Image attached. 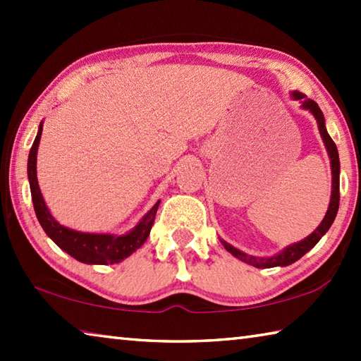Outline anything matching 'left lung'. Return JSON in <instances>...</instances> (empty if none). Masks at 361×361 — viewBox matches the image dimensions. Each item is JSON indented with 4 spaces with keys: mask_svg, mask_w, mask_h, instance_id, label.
Wrapping results in <instances>:
<instances>
[{
    "mask_svg": "<svg viewBox=\"0 0 361 361\" xmlns=\"http://www.w3.org/2000/svg\"><path fill=\"white\" fill-rule=\"evenodd\" d=\"M293 99L295 100H301L302 103V108L304 109H309L310 113L314 114V118L317 119V124H319V130H320V135L323 138V143L326 146V151H328V156H329V161H331V173H333V186H331V199H329V207L326 210V215L323 218V221L319 224V228H317L312 234L305 237L304 240L298 242V243H293V245L286 247L283 252H280L276 256H271V258H259V256H252V255H247L240 252V250H237L235 247L229 245L228 242L221 240V243L224 245V248L228 250V252L235 256L237 259H240L243 262H247V264L253 266V267H258V269H269V267H277V266H288L293 264V262L298 261L299 258H302V256L309 252V250H312L319 240L322 239L323 235L326 234V231L331 228V224L334 221L336 215H338V209H339V154H338V148H336L334 142L331 140V137L328 135L326 132V127H325V118H323V113L322 109L319 108V105L314 100L310 99H305V95L301 92H293Z\"/></svg>",
    "mask_w": 361,
    "mask_h": 361,
    "instance_id": "obj_1",
    "label": "left lung"
}]
</instances>
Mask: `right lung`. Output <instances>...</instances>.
<instances>
[{
  "instance_id": "right-lung-1",
  "label": "right lung",
  "mask_w": 361,
  "mask_h": 361,
  "mask_svg": "<svg viewBox=\"0 0 361 361\" xmlns=\"http://www.w3.org/2000/svg\"><path fill=\"white\" fill-rule=\"evenodd\" d=\"M41 133L42 122L39 124L38 135H36L28 154V181L36 218H38V221L46 234L63 252H66L78 261L85 262V264H114V262H121L133 252H137L146 242V239H148L161 200H157L152 205V209L140 219V223L135 228L127 232V234H90V232H79L65 228V226L56 221V218L49 212L44 199H42L38 178H36V152H38Z\"/></svg>"
}]
</instances>
